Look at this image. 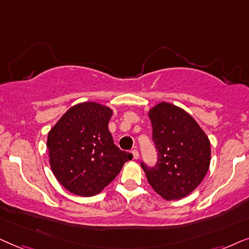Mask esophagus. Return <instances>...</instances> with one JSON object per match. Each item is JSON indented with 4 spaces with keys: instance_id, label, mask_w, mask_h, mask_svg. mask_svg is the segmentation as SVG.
Wrapping results in <instances>:
<instances>
[{
    "instance_id": "obj_1",
    "label": "esophagus",
    "mask_w": 249,
    "mask_h": 249,
    "mask_svg": "<svg viewBox=\"0 0 249 249\" xmlns=\"http://www.w3.org/2000/svg\"><path fill=\"white\" fill-rule=\"evenodd\" d=\"M132 155H133L134 159H139V151L138 150H135V149H134V150L132 151Z\"/></svg>"
}]
</instances>
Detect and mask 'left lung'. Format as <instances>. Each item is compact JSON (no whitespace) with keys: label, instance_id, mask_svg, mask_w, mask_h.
<instances>
[{"label":"left lung","instance_id":"1","mask_svg":"<svg viewBox=\"0 0 249 249\" xmlns=\"http://www.w3.org/2000/svg\"><path fill=\"white\" fill-rule=\"evenodd\" d=\"M158 161L141 164L149 184L166 200L187 197L204 180L211 163V142L191 115L168 102L149 109Z\"/></svg>","mask_w":249,"mask_h":249}]
</instances>
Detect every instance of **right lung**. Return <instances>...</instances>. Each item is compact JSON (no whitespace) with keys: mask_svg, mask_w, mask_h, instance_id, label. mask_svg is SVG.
Here are the masks:
<instances>
[{"mask_svg":"<svg viewBox=\"0 0 249 249\" xmlns=\"http://www.w3.org/2000/svg\"><path fill=\"white\" fill-rule=\"evenodd\" d=\"M112 112L98 102H82L69 108L49 132L50 166L59 183L76 196L98 195L133 157L114 143L108 130Z\"/></svg>","mask_w":249,"mask_h":249,"instance_id":"1","label":"right lung"}]
</instances>
